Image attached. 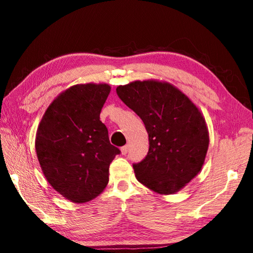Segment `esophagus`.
<instances>
[{
	"label": "esophagus",
	"instance_id": "34e87169",
	"mask_svg": "<svg viewBox=\"0 0 253 253\" xmlns=\"http://www.w3.org/2000/svg\"><path fill=\"white\" fill-rule=\"evenodd\" d=\"M128 149H129V147H128V145H125V146H123V147L121 148L123 155H126V154L128 153Z\"/></svg>",
	"mask_w": 253,
	"mask_h": 253
}]
</instances>
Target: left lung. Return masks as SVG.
Instances as JSON below:
<instances>
[{
	"label": "left lung",
	"mask_w": 253,
	"mask_h": 253,
	"mask_svg": "<svg viewBox=\"0 0 253 253\" xmlns=\"http://www.w3.org/2000/svg\"><path fill=\"white\" fill-rule=\"evenodd\" d=\"M116 91L148 132L147 155L132 165L136 178L156 193H176L204 164L210 139L203 115L190 98L164 81L137 80L118 85Z\"/></svg>",
	"instance_id": "8db88e82"
}]
</instances>
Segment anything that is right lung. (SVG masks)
Returning a JSON list of instances; mask_svg holds the SVG:
<instances>
[{
	"instance_id": "add662e5",
	"label": "right lung",
	"mask_w": 253,
	"mask_h": 253,
	"mask_svg": "<svg viewBox=\"0 0 253 253\" xmlns=\"http://www.w3.org/2000/svg\"><path fill=\"white\" fill-rule=\"evenodd\" d=\"M107 84H76L51 102L37 130L36 151L46 181L63 198L85 203L109 181V165L121 151L109 142L100 111Z\"/></svg>"
}]
</instances>
